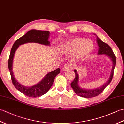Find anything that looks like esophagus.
Wrapping results in <instances>:
<instances>
[{
  "label": "esophagus",
  "mask_w": 124,
  "mask_h": 124,
  "mask_svg": "<svg viewBox=\"0 0 124 124\" xmlns=\"http://www.w3.org/2000/svg\"><path fill=\"white\" fill-rule=\"evenodd\" d=\"M72 68V66L71 65V64H69V63H67V64H65L63 67V71H68L69 70H70V69Z\"/></svg>",
  "instance_id": "1"
}]
</instances>
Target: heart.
<instances>
[{"mask_svg": "<svg viewBox=\"0 0 124 124\" xmlns=\"http://www.w3.org/2000/svg\"><path fill=\"white\" fill-rule=\"evenodd\" d=\"M93 48L94 44L91 40L78 37L63 43L60 50L62 54L74 53V56L78 59H82L90 54Z\"/></svg>", "mask_w": 124, "mask_h": 124, "instance_id": "b5f03b06", "label": "heart"}]
</instances>
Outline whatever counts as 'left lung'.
<instances>
[{"label":"left lung","instance_id":"obj_1","mask_svg":"<svg viewBox=\"0 0 124 124\" xmlns=\"http://www.w3.org/2000/svg\"><path fill=\"white\" fill-rule=\"evenodd\" d=\"M94 34L96 35L95 34ZM97 42L99 46V50L98 54V55H105L107 56L110 59L112 62H113V67H112L110 77H109L108 81L105 84L101 85V87L93 89H83L79 87L78 84L79 79V75L77 73V70H74V71L75 72L76 74L75 78H74L73 81L71 83V86L72 88L73 89V90L80 97H82L84 98H91L97 96L98 95H99L100 93H102L103 90L106 88V87L110 83L112 79H113L114 69L115 67V65H116V57H115V54L111 47L107 44L102 42L97 36Z\"/></svg>","mask_w":124,"mask_h":124}]
</instances>
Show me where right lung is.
Masks as SVG:
<instances>
[{"instance_id": "1", "label": "right lung", "mask_w": 124, "mask_h": 124, "mask_svg": "<svg viewBox=\"0 0 124 124\" xmlns=\"http://www.w3.org/2000/svg\"><path fill=\"white\" fill-rule=\"evenodd\" d=\"M50 33L47 31H39L31 30L24 35L20 37L14 43L11 49L10 55L8 60V65L9 69L11 81L15 87L25 96L30 97H39L43 96L49 90L52 85L55 77L60 73V69L50 72L46 75L41 81L36 85L31 87L24 86L17 81L13 71V63L15 52L19 45L27 43H37L39 44L50 46V42L48 41Z\"/></svg>"}]
</instances>
